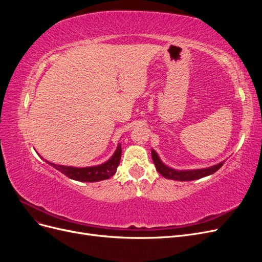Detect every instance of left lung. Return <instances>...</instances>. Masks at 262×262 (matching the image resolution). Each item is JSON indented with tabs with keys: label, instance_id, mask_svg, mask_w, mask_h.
<instances>
[{
	"label": "left lung",
	"instance_id": "obj_1",
	"mask_svg": "<svg viewBox=\"0 0 262 262\" xmlns=\"http://www.w3.org/2000/svg\"><path fill=\"white\" fill-rule=\"evenodd\" d=\"M152 158L155 164V167L157 171L161 173V175L167 179L171 180H177V181H191L195 179H200L203 177H207L212 175V173L219 170L222 166H223L224 162H221L220 164L213 165L211 167L207 168H201V169H188V170H178L173 169L169 166L165 165L162 161L158 154L155 152V149L152 148Z\"/></svg>",
	"mask_w": 262,
	"mask_h": 262
}]
</instances>
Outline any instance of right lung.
I'll list each match as a JSON object with an SVG mask.
<instances>
[{
  "instance_id": "obj_1",
  "label": "right lung",
  "mask_w": 262,
  "mask_h": 262,
  "mask_svg": "<svg viewBox=\"0 0 262 262\" xmlns=\"http://www.w3.org/2000/svg\"><path fill=\"white\" fill-rule=\"evenodd\" d=\"M121 160V144L119 143L117 149L113 156L105 163L91 166V167H73V166H64V165H58L54 163H50L49 161H46L49 165H51L53 168L61 171L63 175L68 176L69 178L82 181V182H95L100 180H106L110 177H113L118 168V165Z\"/></svg>"
}]
</instances>
